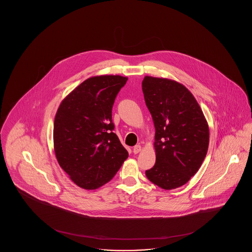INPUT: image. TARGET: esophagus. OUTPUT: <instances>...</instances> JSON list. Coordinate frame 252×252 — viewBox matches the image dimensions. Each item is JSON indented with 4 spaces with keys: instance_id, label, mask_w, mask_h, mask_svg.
Instances as JSON below:
<instances>
[{
    "instance_id": "34e87169",
    "label": "esophagus",
    "mask_w": 252,
    "mask_h": 252,
    "mask_svg": "<svg viewBox=\"0 0 252 252\" xmlns=\"http://www.w3.org/2000/svg\"><path fill=\"white\" fill-rule=\"evenodd\" d=\"M141 150H142V146L140 144H137L133 147V153L134 154H138L139 152H141Z\"/></svg>"
}]
</instances>
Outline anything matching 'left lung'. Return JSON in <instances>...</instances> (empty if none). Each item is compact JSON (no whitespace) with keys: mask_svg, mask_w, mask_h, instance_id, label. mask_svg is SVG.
<instances>
[{"mask_svg":"<svg viewBox=\"0 0 252 252\" xmlns=\"http://www.w3.org/2000/svg\"><path fill=\"white\" fill-rule=\"evenodd\" d=\"M142 87L156 129V163L145 175L161 189L179 188L191 180L207 155L208 123L185 86L172 79L146 75Z\"/></svg>","mask_w":252,"mask_h":252,"instance_id":"obj_1","label":"left lung"}]
</instances>
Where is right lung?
I'll use <instances>...</instances> for the list:
<instances>
[{
  "label": "right lung",
  "instance_id": "add662e5",
  "mask_svg": "<svg viewBox=\"0 0 252 252\" xmlns=\"http://www.w3.org/2000/svg\"><path fill=\"white\" fill-rule=\"evenodd\" d=\"M126 76L86 79L60 103L54 122V150L60 167L85 190H95L115 176L128 152L112 132L111 110Z\"/></svg>",
  "mask_w": 252,
  "mask_h": 252
}]
</instances>
